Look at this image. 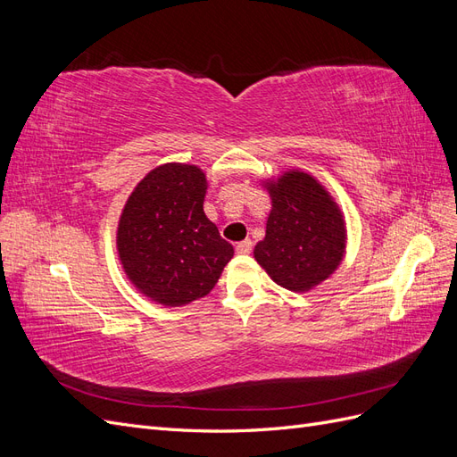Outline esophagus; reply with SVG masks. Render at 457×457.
Here are the masks:
<instances>
[{
  "label": "esophagus",
  "instance_id": "esophagus-1",
  "mask_svg": "<svg viewBox=\"0 0 457 457\" xmlns=\"http://www.w3.org/2000/svg\"><path fill=\"white\" fill-rule=\"evenodd\" d=\"M252 240H242L237 244V252L238 253H250L252 252Z\"/></svg>",
  "mask_w": 457,
  "mask_h": 457
}]
</instances>
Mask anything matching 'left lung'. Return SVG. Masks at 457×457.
I'll return each mask as SVG.
<instances>
[{"instance_id":"1","label":"left lung","mask_w":457,"mask_h":457,"mask_svg":"<svg viewBox=\"0 0 457 457\" xmlns=\"http://www.w3.org/2000/svg\"><path fill=\"white\" fill-rule=\"evenodd\" d=\"M272 212L255 259L270 278L292 292H307L337 269L345 225L336 202L314 179L289 171L269 183Z\"/></svg>"}]
</instances>
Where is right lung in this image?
<instances>
[{"label": "right lung", "mask_w": 457, "mask_h": 457, "mask_svg": "<svg viewBox=\"0 0 457 457\" xmlns=\"http://www.w3.org/2000/svg\"><path fill=\"white\" fill-rule=\"evenodd\" d=\"M205 175L196 165L152 170L129 196L118 227V252L129 280L162 305L207 295L234 255L204 213Z\"/></svg>", "instance_id": "right-lung-1"}]
</instances>
